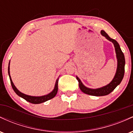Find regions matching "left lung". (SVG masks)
I'll return each mask as SVG.
<instances>
[{
    "label": "left lung",
    "mask_w": 133,
    "mask_h": 133,
    "mask_svg": "<svg viewBox=\"0 0 133 133\" xmlns=\"http://www.w3.org/2000/svg\"><path fill=\"white\" fill-rule=\"evenodd\" d=\"M101 34L103 36H104L106 39L109 41L110 42H112L114 44V48H115L116 54L117 58V69L116 74L114 75V78L109 82L108 84L106 86L101 87L99 88H96V89H91L88 87L85 86L82 84L81 79L79 78L77 76H76V79H77L79 82V86L80 89L84 93L87 94H89L91 96H106L108 94H110L116 87L121 83V82L123 80V77L124 75V66H125V58L123 52L121 49L119 45L118 42L114 39H111V38L108 36L104 30H102L101 31Z\"/></svg>",
    "instance_id": "left-lung-1"
}]
</instances>
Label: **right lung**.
Instances as JSON below:
<instances>
[{
  "label": "right lung",
  "instance_id": "obj_1",
  "mask_svg": "<svg viewBox=\"0 0 133 133\" xmlns=\"http://www.w3.org/2000/svg\"><path fill=\"white\" fill-rule=\"evenodd\" d=\"M8 74H9V78H10V83H11L12 87V89H14V92H16L18 96H20V97H22L23 99H24L26 100L27 101L29 102L30 103L40 104V103H44V102L47 101L52 99L53 97H54L56 94H57V92L58 91V81H59V77H58L57 80H56L54 89H53L51 92L46 94V95H44L41 96H32L27 95V94H24V93L21 92V91H19V90L17 89L16 87L15 86L12 80L11 77H10V62H9V63Z\"/></svg>",
  "mask_w": 133,
  "mask_h": 133
}]
</instances>
